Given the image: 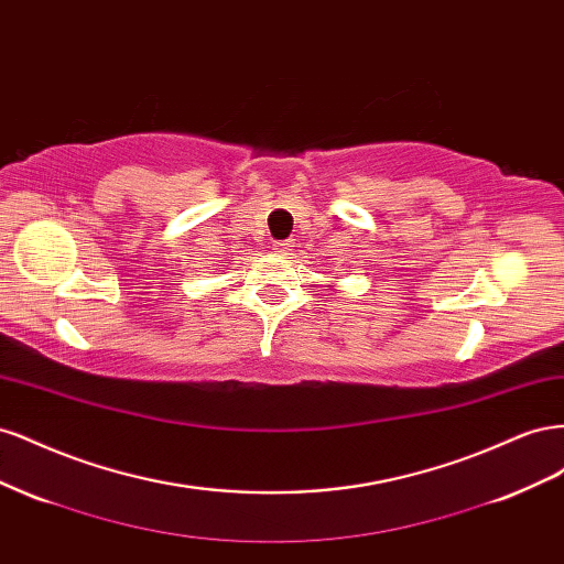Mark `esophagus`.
Listing matches in <instances>:
<instances>
[{"label": "esophagus", "instance_id": "esophagus-1", "mask_svg": "<svg viewBox=\"0 0 564 564\" xmlns=\"http://www.w3.org/2000/svg\"><path fill=\"white\" fill-rule=\"evenodd\" d=\"M292 242H275V247H272V249H275L278 253H282V256H286L289 251H292Z\"/></svg>", "mask_w": 564, "mask_h": 564}]
</instances>
